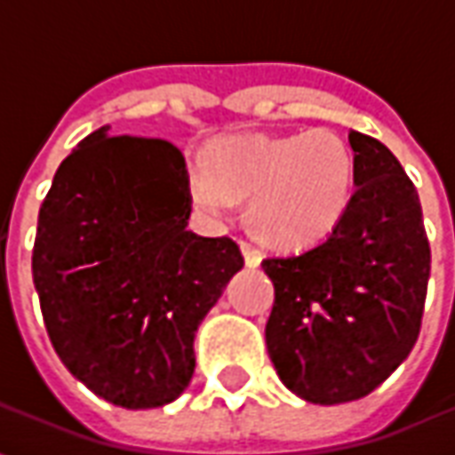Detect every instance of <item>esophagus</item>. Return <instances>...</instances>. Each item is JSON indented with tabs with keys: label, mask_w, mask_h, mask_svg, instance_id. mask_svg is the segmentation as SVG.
<instances>
[{
	"label": "esophagus",
	"mask_w": 455,
	"mask_h": 455,
	"mask_svg": "<svg viewBox=\"0 0 455 455\" xmlns=\"http://www.w3.org/2000/svg\"><path fill=\"white\" fill-rule=\"evenodd\" d=\"M241 253L246 258V266L248 267H258L260 266V251H258L253 243H248V241H241Z\"/></svg>",
	"instance_id": "1"
}]
</instances>
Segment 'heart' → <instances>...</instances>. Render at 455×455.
Wrapping results in <instances>:
<instances>
[{
	"mask_svg": "<svg viewBox=\"0 0 455 455\" xmlns=\"http://www.w3.org/2000/svg\"><path fill=\"white\" fill-rule=\"evenodd\" d=\"M188 188L192 204L209 217L228 214L234 199H251L258 236L280 248L312 246L351 207L355 156L331 129L221 139L204 163H192Z\"/></svg>",
	"mask_w": 455,
	"mask_h": 455,
	"instance_id": "heart-1",
	"label": "heart"
}]
</instances>
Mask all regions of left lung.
Returning a JSON list of instances; mask_svg holds the SVG:
<instances>
[{
    "label": "left lung",
    "mask_w": 455,
    "mask_h": 455,
    "mask_svg": "<svg viewBox=\"0 0 455 455\" xmlns=\"http://www.w3.org/2000/svg\"><path fill=\"white\" fill-rule=\"evenodd\" d=\"M355 192L341 224L295 256H270L275 285L267 355L280 380L315 404L361 400L417 343L431 248L417 188L387 146L348 133Z\"/></svg>",
    "instance_id": "left-lung-1"
}]
</instances>
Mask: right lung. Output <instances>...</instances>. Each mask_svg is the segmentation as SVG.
<instances>
[{
  "label": "right lung",
  "mask_w": 455,
  "mask_h": 455,
  "mask_svg": "<svg viewBox=\"0 0 455 455\" xmlns=\"http://www.w3.org/2000/svg\"><path fill=\"white\" fill-rule=\"evenodd\" d=\"M188 168L170 140H80L38 212L34 285L65 368L126 410L178 400L195 331L243 267L234 238L188 231Z\"/></svg>",
  "instance_id": "obj_1"
}]
</instances>
